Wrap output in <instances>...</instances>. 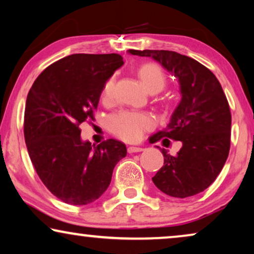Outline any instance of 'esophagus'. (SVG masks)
Segmentation results:
<instances>
[{"label": "esophagus", "mask_w": 254, "mask_h": 254, "mask_svg": "<svg viewBox=\"0 0 254 254\" xmlns=\"http://www.w3.org/2000/svg\"><path fill=\"white\" fill-rule=\"evenodd\" d=\"M127 151L129 152V154H134V152L143 151V148H141V147H128Z\"/></svg>", "instance_id": "1"}]
</instances>
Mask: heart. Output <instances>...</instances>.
Listing matches in <instances>:
<instances>
[{"instance_id": "obj_1", "label": "heart", "mask_w": 254, "mask_h": 254, "mask_svg": "<svg viewBox=\"0 0 254 254\" xmlns=\"http://www.w3.org/2000/svg\"><path fill=\"white\" fill-rule=\"evenodd\" d=\"M137 76L141 84L149 93H157L164 89L166 78L164 71L155 64H142L137 68ZM114 92V79L110 78L103 88L102 98L104 102L112 99ZM154 126L151 118L145 113L121 111L109 119V128L116 136L128 142L138 141L144 131Z\"/></svg>"}]
</instances>
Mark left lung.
I'll return each mask as SVG.
<instances>
[{
  "label": "left lung",
  "instance_id": "8db88e82",
  "mask_svg": "<svg viewBox=\"0 0 254 254\" xmlns=\"http://www.w3.org/2000/svg\"><path fill=\"white\" fill-rule=\"evenodd\" d=\"M128 53L151 58L178 78L182 100L170 124L150 137L151 143L180 141L176 156L161 149L164 165L152 182L166 195H195L220 175L230 150L231 113L223 89L213 72L192 58L172 51H135Z\"/></svg>",
  "mask_w": 254,
  "mask_h": 254
}]
</instances>
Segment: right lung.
<instances>
[{
	"label": "right lung",
	"instance_id": "1",
	"mask_svg": "<svg viewBox=\"0 0 254 254\" xmlns=\"http://www.w3.org/2000/svg\"><path fill=\"white\" fill-rule=\"evenodd\" d=\"M124 64L119 54H71L45 69L26 98L24 137L44 185L65 203L83 206L109 187L127 154L123 142L82 141L79 125L93 112L107 79Z\"/></svg>",
	"mask_w": 254,
	"mask_h": 254
}]
</instances>
